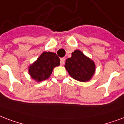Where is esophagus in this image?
I'll return each mask as SVG.
<instances>
[{"label": "esophagus", "mask_w": 124, "mask_h": 124, "mask_svg": "<svg viewBox=\"0 0 124 124\" xmlns=\"http://www.w3.org/2000/svg\"><path fill=\"white\" fill-rule=\"evenodd\" d=\"M65 57H62L60 59V63H61V65H63L64 63H65Z\"/></svg>", "instance_id": "1"}]
</instances>
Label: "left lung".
<instances>
[{
    "label": "left lung",
    "mask_w": 124,
    "mask_h": 124,
    "mask_svg": "<svg viewBox=\"0 0 124 124\" xmlns=\"http://www.w3.org/2000/svg\"><path fill=\"white\" fill-rule=\"evenodd\" d=\"M65 67L71 77L81 82L89 81L96 70L94 62L79 50L73 52L72 57L66 60Z\"/></svg>",
    "instance_id": "1"
}]
</instances>
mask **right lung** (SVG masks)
Returning a JSON list of instances; mask_svg holds the SVG:
<instances>
[{
  "instance_id": "add662e5",
  "label": "right lung",
  "mask_w": 124,
  "mask_h": 124,
  "mask_svg": "<svg viewBox=\"0 0 124 124\" xmlns=\"http://www.w3.org/2000/svg\"><path fill=\"white\" fill-rule=\"evenodd\" d=\"M60 59L56 54L44 52L29 67L28 72L31 78L37 82L44 81L51 75L54 68L59 66Z\"/></svg>"
}]
</instances>
